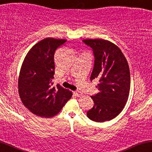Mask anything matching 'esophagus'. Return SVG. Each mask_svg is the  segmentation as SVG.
I'll use <instances>...</instances> for the list:
<instances>
[{"label": "esophagus", "instance_id": "obj_1", "mask_svg": "<svg viewBox=\"0 0 152 152\" xmlns=\"http://www.w3.org/2000/svg\"><path fill=\"white\" fill-rule=\"evenodd\" d=\"M73 93H74V94L77 97H80V96H81V95H82V93L79 91H74V92H73Z\"/></svg>", "mask_w": 152, "mask_h": 152}]
</instances>
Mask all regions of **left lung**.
<instances>
[{
  "label": "left lung",
  "mask_w": 152,
  "mask_h": 152,
  "mask_svg": "<svg viewBox=\"0 0 152 152\" xmlns=\"http://www.w3.org/2000/svg\"><path fill=\"white\" fill-rule=\"evenodd\" d=\"M93 49L94 67L90 80L99 81V93L91 96L94 105L87 112V116L95 122L114 118L126 104L130 91V70L121 50L115 44L102 39H84Z\"/></svg>",
  "instance_id": "obj_1"
}]
</instances>
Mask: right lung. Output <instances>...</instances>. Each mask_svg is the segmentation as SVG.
<instances>
[{"mask_svg":"<svg viewBox=\"0 0 152 152\" xmlns=\"http://www.w3.org/2000/svg\"><path fill=\"white\" fill-rule=\"evenodd\" d=\"M66 39L46 38L28 51L18 77V93L24 106L40 117L51 118L62 110L72 93L59 84L54 87V56Z\"/></svg>","mask_w":152,"mask_h":152,"instance_id":"1","label":"right lung"}]
</instances>
